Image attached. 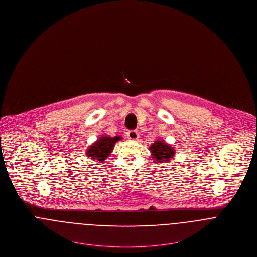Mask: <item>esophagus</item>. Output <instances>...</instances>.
<instances>
[{
    "label": "esophagus",
    "mask_w": 257,
    "mask_h": 257,
    "mask_svg": "<svg viewBox=\"0 0 257 257\" xmlns=\"http://www.w3.org/2000/svg\"><path fill=\"white\" fill-rule=\"evenodd\" d=\"M126 136H127V139L130 140H138L140 138V134L137 132V131H134V130H131L126 133Z\"/></svg>",
    "instance_id": "1"
}]
</instances>
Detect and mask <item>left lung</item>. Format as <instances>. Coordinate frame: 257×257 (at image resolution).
<instances>
[{
  "mask_svg": "<svg viewBox=\"0 0 257 257\" xmlns=\"http://www.w3.org/2000/svg\"><path fill=\"white\" fill-rule=\"evenodd\" d=\"M149 150L151 151L152 158L156 163L170 162V160L175 156L174 147L162 140H156L149 147Z\"/></svg>",
  "mask_w": 257,
  "mask_h": 257,
  "instance_id": "8db88e82",
  "label": "left lung"
}]
</instances>
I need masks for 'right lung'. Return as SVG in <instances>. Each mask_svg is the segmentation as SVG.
I'll list each match as a JSON object with an SVG mask.
<instances>
[{
  "label": "right lung",
  "instance_id": "obj_1",
  "mask_svg": "<svg viewBox=\"0 0 257 257\" xmlns=\"http://www.w3.org/2000/svg\"><path fill=\"white\" fill-rule=\"evenodd\" d=\"M120 139L121 137L112 138L108 136H102L87 149L86 155L93 159V161L97 160L99 161V163H103L106 158H108L111 154L112 150L114 149L115 143L120 140Z\"/></svg>",
  "mask_w": 257,
  "mask_h": 257
}]
</instances>
